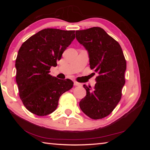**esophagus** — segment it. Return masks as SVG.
<instances>
[{
	"instance_id": "obj_1",
	"label": "esophagus",
	"mask_w": 150,
	"mask_h": 150,
	"mask_svg": "<svg viewBox=\"0 0 150 150\" xmlns=\"http://www.w3.org/2000/svg\"><path fill=\"white\" fill-rule=\"evenodd\" d=\"M74 85L75 86H81V85H82V84H81V83H80L77 82V81H74Z\"/></svg>"
}]
</instances>
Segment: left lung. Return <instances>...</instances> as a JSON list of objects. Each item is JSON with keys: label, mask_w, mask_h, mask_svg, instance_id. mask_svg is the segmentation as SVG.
Here are the masks:
<instances>
[{"label": "left lung", "mask_w": 150, "mask_h": 150, "mask_svg": "<svg viewBox=\"0 0 150 150\" xmlns=\"http://www.w3.org/2000/svg\"><path fill=\"white\" fill-rule=\"evenodd\" d=\"M76 38L88 51L90 67L98 72L93 89L84 85L87 95L79 103L83 112L98 120L108 116L122 97L126 62L117 41L100 27L77 30Z\"/></svg>", "instance_id": "8db88e82"}]
</instances>
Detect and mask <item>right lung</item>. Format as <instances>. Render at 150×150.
<instances>
[{"label": "right lung", "mask_w": 150, "mask_h": 150, "mask_svg": "<svg viewBox=\"0 0 150 150\" xmlns=\"http://www.w3.org/2000/svg\"><path fill=\"white\" fill-rule=\"evenodd\" d=\"M75 38V30L47 28L32 35L20 47L15 66L20 99L30 112L44 116L57 108L59 97L73 82L50 74Z\"/></svg>", "instance_id": "1"}]
</instances>
